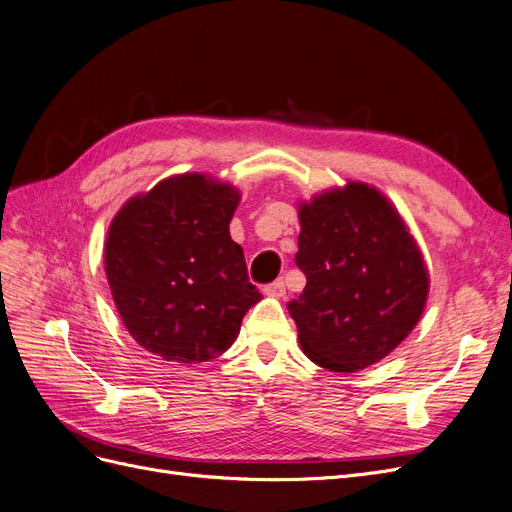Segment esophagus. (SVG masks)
<instances>
[{"mask_svg": "<svg viewBox=\"0 0 512 512\" xmlns=\"http://www.w3.org/2000/svg\"><path fill=\"white\" fill-rule=\"evenodd\" d=\"M264 294L273 296V298H281L285 294V281L277 279V281H273L269 285H264Z\"/></svg>", "mask_w": 512, "mask_h": 512, "instance_id": "1", "label": "esophagus"}]
</instances>
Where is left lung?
I'll use <instances>...</instances> for the list:
<instances>
[{
	"label": "left lung",
	"instance_id": "1",
	"mask_svg": "<svg viewBox=\"0 0 512 512\" xmlns=\"http://www.w3.org/2000/svg\"><path fill=\"white\" fill-rule=\"evenodd\" d=\"M296 264L306 277L288 302L304 355L332 372H359L410 334L428 273L414 237L378 189L349 182L300 203Z\"/></svg>",
	"mask_w": 512,
	"mask_h": 512
}]
</instances>
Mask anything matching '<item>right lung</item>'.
Instances as JSON below:
<instances>
[{"mask_svg":"<svg viewBox=\"0 0 512 512\" xmlns=\"http://www.w3.org/2000/svg\"><path fill=\"white\" fill-rule=\"evenodd\" d=\"M239 191L203 174L161 180L113 218L105 243L111 294L142 349L176 363L222 355L262 294L229 222Z\"/></svg>","mask_w":512,"mask_h":512,"instance_id":"obj_1","label":"right lung"}]
</instances>
